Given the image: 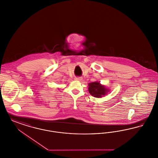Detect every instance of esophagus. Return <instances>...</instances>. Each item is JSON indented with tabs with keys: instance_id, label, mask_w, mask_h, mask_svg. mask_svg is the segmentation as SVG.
Segmentation results:
<instances>
[{
	"instance_id": "obj_1",
	"label": "esophagus",
	"mask_w": 158,
	"mask_h": 158,
	"mask_svg": "<svg viewBox=\"0 0 158 158\" xmlns=\"http://www.w3.org/2000/svg\"><path fill=\"white\" fill-rule=\"evenodd\" d=\"M75 80L77 81H81L82 80V77H76L75 78Z\"/></svg>"
}]
</instances>
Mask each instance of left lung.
Listing matches in <instances>:
<instances>
[{
    "mask_svg": "<svg viewBox=\"0 0 158 158\" xmlns=\"http://www.w3.org/2000/svg\"><path fill=\"white\" fill-rule=\"evenodd\" d=\"M88 90L92 96L96 98H101L106 95L109 89L100 83L94 82L88 84Z\"/></svg>",
    "mask_w": 158,
    "mask_h": 158,
    "instance_id": "obj_1",
    "label": "left lung"
}]
</instances>
